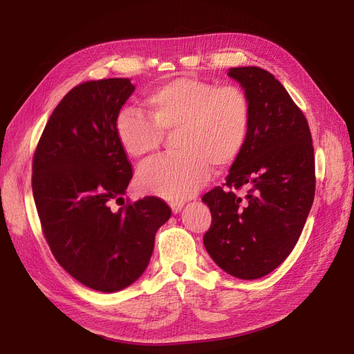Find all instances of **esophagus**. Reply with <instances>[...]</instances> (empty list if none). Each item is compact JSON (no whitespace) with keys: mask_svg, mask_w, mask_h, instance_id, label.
<instances>
[{"mask_svg":"<svg viewBox=\"0 0 354 354\" xmlns=\"http://www.w3.org/2000/svg\"><path fill=\"white\" fill-rule=\"evenodd\" d=\"M181 208H183V203H181V202H174V203H171V209H173V212H174V214L180 212V211H181Z\"/></svg>","mask_w":354,"mask_h":354,"instance_id":"obj_1","label":"esophagus"}]
</instances>
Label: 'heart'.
<instances>
[{"label": "heart", "instance_id": "heart-1", "mask_svg": "<svg viewBox=\"0 0 354 354\" xmlns=\"http://www.w3.org/2000/svg\"><path fill=\"white\" fill-rule=\"evenodd\" d=\"M149 118L122 111L115 131L124 153L137 162L151 159L174 134V156L142 167L137 187L169 202L196 195L211 176L230 168L248 143L252 106L238 85H218L192 77L160 84L146 97Z\"/></svg>", "mask_w": 354, "mask_h": 354}]
</instances>
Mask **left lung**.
Returning a JSON list of instances; mask_svg holds the SVG:
<instances>
[{
  "label": "left lung",
  "mask_w": 354,
  "mask_h": 354,
  "mask_svg": "<svg viewBox=\"0 0 354 354\" xmlns=\"http://www.w3.org/2000/svg\"><path fill=\"white\" fill-rule=\"evenodd\" d=\"M252 106L248 143L226 183L202 196L211 211L203 245L239 279H259L285 261L303 232L316 189L308 122L283 85L257 66L230 68ZM247 189L245 199L234 194Z\"/></svg>",
  "instance_id": "left-lung-1"
}]
</instances>
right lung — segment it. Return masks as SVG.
I'll return each instance as SVG.
<instances>
[{
	"label": "right lung",
	"mask_w": 354,
	"mask_h": 354,
	"mask_svg": "<svg viewBox=\"0 0 354 354\" xmlns=\"http://www.w3.org/2000/svg\"><path fill=\"white\" fill-rule=\"evenodd\" d=\"M128 78L87 81L53 111L32 162V194L44 238L57 263L95 291L115 292L142 276L155 233L171 217L158 196L128 202L133 178L115 122L134 91Z\"/></svg>",
	"instance_id": "add662e5"
}]
</instances>
